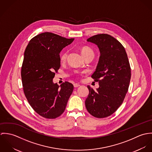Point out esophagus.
<instances>
[{
  "instance_id": "esophagus-1",
  "label": "esophagus",
  "mask_w": 152,
  "mask_h": 152,
  "mask_svg": "<svg viewBox=\"0 0 152 152\" xmlns=\"http://www.w3.org/2000/svg\"><path fill=\"white\" fill-rule=\"evenodd\" d=\"M80 84H77V83H75L74 84V87L75 88H77V87H80Z\"/></svg>"
}]
</instances>
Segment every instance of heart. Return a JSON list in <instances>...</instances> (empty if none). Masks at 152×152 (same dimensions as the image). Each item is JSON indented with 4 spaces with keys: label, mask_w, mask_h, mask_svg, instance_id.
Instances as JSON below:
<instances>
[{
    "label": "heart",
    "mask_w": 152,
    "mask_h": 152,
    "mask_svg": "<svg viewBox=\"0 0 152 152\" xmlns=\"http://www.w3.org/2000/svg\"><path fill=\"white\" fill-rule=\"evenodd\" d=\"M81 54L83 55V56L84 57L87 56L88 55L94 54V51L92 50V49L90 47H88V46L83 47L81 49ZM67 56H68V51L67 50L63 51L60 54L61 60L62 61H64L65 60H66V59L67 58Z\"/></svg>",
    "instance_id": "1"
}]
</instances>
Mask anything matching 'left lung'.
Wrapping results in <instances>:
<instances>
[{
    "instance_id": "left-lung-1",
    "label": "left lung",
    "mask_w": 152,
    "mask_h": 152,
    "mask_svg": "<svg viewBox=\"0 0 152 152\" xmlns=\"http://www.w3.org/2000/svg\"><path fill=\"white\" fill-rule=\"evenodd\" d=\"M96 44L100 57L91 77L99 87L94 91L88 86L89 95L85 104L88 112L95 118H106L122 105L128 91L131 69L125 48L107 34L93 36L87 40Z\"/></svg>"
}]
</instances>
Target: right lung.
<instances>
[{
    "instance_id": "add662e5",
    "label": "right lung",
    "mask_w": 152,
    "mask_h": 152,
    "mask_svg": "<svg viewBox=\"0 0 152 152\" xmlns=\"http://www.w3.org/2000/svg\"><path fill=\"white\" fill-rule=\"evenodd\" d=\"M74 40L45 32L31 39L25 50L21 71L24 93L32 108L45 118L60 116L73 91L71 83L59 86L53 80L60 67L61 51Z\"/></svg>"
}]
</instances>
